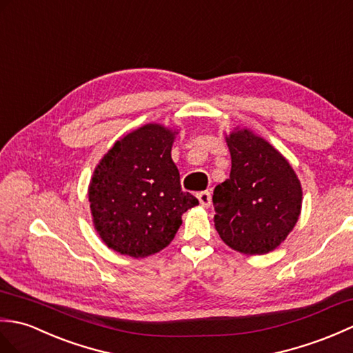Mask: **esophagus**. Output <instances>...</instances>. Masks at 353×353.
Segmentation results:
<instances>
[{"mask_svg": "<svg viewBox=\"0 0 353 353\" xmlns=\"http://www.w3.org/2000/svg\"><path fill=\"white\" fill-rule=\"evenodd\" d=\"M198 199H199L202 207H210V203H211V193H210V192H199V193H198Z\"/></svg>", "mask_w": 353, "mask_h": 353, "instance_id": "esophagus-1", "label": "esophagus"}]
</instances>
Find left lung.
I'll return each instance as SVG.
<instances>
[{
	"label": "left lung",
	"mask_w": 353,
	"mask_h": 353,
	"mask_svg": "<svg viewBox=\"0 0 353 353\" xmlns=\"http://www.w3.org/2000/svg\"><path fill=\"white\" fill-rule=\"evenodd\" d=\"M226 143L231 174L213 193L214 226L237 252L268 254L299 219L301 183L284 157L248 130L234 131Z\"/></svg>",
	"instance_id": "left-lung-1"
}]
</instances>
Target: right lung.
<instances>
[{"mask_svg": "<svg viewBox=\"0 0 353 353\" xmlns=\"http://www.w3.org/2000/svg\"><path fill=\"white\" fill-rule=\"evenodd\" d=\"M175 132L148 123L117 140L93 172V223L108 248L143 258L174 240L181 216L198 205L183 192L170 150Z\"/></svg>", "mask_w": 353, "mask_h": 353, "instance_id": "1", "label": "right lung"}]
</instances>
